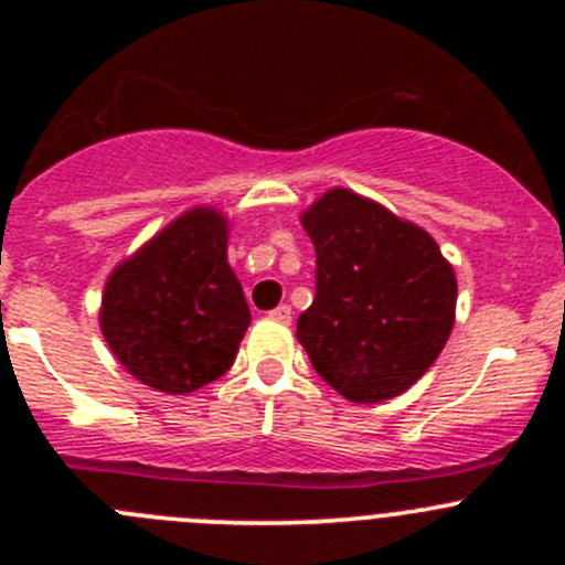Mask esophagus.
Wrapping results in <instances>:
<instances>
[{"label": "esophagus", "mask_w": 565, "mask_h": 565, "mask_svg": "<svg viewBox=\"0 0 565 565\" xmlns=\"http://www.w3.org/2000/svg\"><path fill=\"white\" fill-rule=\"evenodd\" d=\"M267 317H270L273 322L289 324V322H292V309H289V306H278V309H273Z\"/></svg>", "instance_id": "34e87169"}]
</instances>
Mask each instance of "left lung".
I'll return each mask as SVG.
<instances>
[{
	"label": "left lung",
	"mask_w": 565,
	"mask_h": 565,
	"mask_svg": "<svg viewBox=\"0 0 565 565\" xmlns=\"http://www.w3.org/2000/svg\"><path fill=\"white\" fill-rule=\"evenodd\" d=\"M300 224L317 250L315 303L298 319L311 366L355 404L398 396L451 335L454 267L429 232L350 188L317 199Z\"/></svg>",
	"instance_id": "8db88e82"
}]
</instances>
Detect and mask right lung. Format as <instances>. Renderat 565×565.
Instances as JSON below:
<instances>
[{"instance_id":"right-lung-1","label":"right lung","mask_w":565,"mask_h":565,"mask_svg":"<svg viewBox=\"0 0 565 565\" xmlns=\"http://www.w3.org/2000/svg\"><path fill=\"white\" fill-rule=\"evenodd\" d=\"M226 241L230 221L193 207L108 276L100 330L117 361L150 388L193 393L235 363L250 311Z\"/></svg>"}]
</instances>
